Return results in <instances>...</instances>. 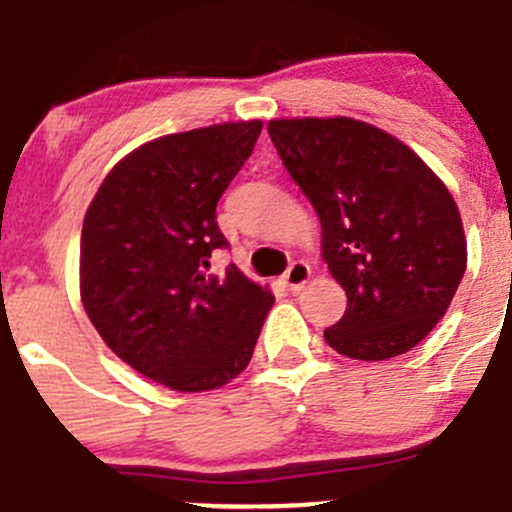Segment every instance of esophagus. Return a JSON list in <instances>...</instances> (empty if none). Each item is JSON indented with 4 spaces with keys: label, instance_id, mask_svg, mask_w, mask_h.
<instances>
[{
    "label": "esophagus",
    "instance_id": "obj_1",
    "mask_svg": "<svg viewBox=\"0 0 512 512\" xmlns=\"http://www.w3.org/2000/svg\"><path fill=\"white\" fill-rule=\"evenodd\" d=\"M309 277H312V267L307 265V262L297 260L289 265V270L285 272V285L292 289V292H297V289H302L304 285L309 282Z\"/></svg>",
    "mask_w": 512,
    "mask_h": 512
}]
</instances>
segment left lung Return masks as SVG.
Wrapping results in <instances>:
<instances>
[{"instance_id": "1", "label": "left lung", "mask_w": 512, "mask_h": 512, "mask_svg": "<svg viewBox=\"0 0 512 512\" xmlns=\"http://www.w3.org/2000/svg\"><path fill=\"white\" fill-rule=\"evenodd\" d=\"M287 173L322 223V257L347 292L324 339L334 352L384 361L414 349L446 314L466 272L458 205L396 136L349 116L267 123Z\"/></svg>"}]
</instances>
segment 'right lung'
<instances>
[{
    "label": "right lung",
    "mask_w": 512,
    "mask_h": 512,
    "mask_svg": "<svg viewBox=\"0 0 512 512\" xmlns=\"http://www.w3.org/2000/svg\"><path fill=\"white\" fill-rule=\"evenodd\" d=\"M262 121L153 138L96 190L81 230V304L106 347L173 391H213L245 371L272 297L230 265L215 223L220 195L255 148Z\"/></svg>",
    "instance_id": "1"
}]
</instances>
